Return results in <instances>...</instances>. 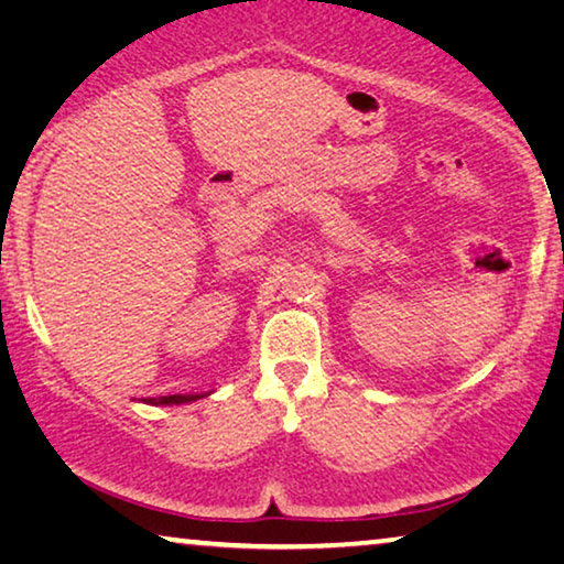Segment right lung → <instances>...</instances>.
Here are the masks:
<instances>
[{
  "mask_svg": "<svg viewBox=\"0 0 564 564\" xmlns=\"http://www.w3.org/2000/svg\"><path fill=\"white\" fill-rule=\"evenodd\" d=\"M202 395H161V398H149L151 405H178V403H192V401H198Z\"/></svg>",
  "mask_w": 564,
  "mask_h": 564,
  "instance_id": "obj_1",
  "label": "right lung"
}]
</instances>
